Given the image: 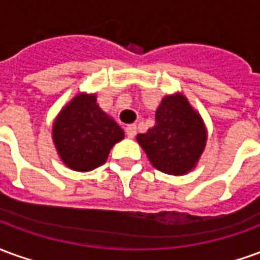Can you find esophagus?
Wrapping results in <instances>:
<instances>
[{"label":"esophagus","mask_w":260,"mask_h":260,"mask_svg":"<svg viewBox=\"0 0 260 260\" xmlns=\"http://www.w3.org/2000/svg\"><path fill=\"white\" fill-rule=\"evenodd\" d=\"M125 134L128 138H135L136 135V125H128L126 128H125Z\"/></svg>","instance_id":"obj_1"}]
</instances>
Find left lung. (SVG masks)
Segmentation results:
<instances>
[{
	"mask_svg": "<svg viewBox=\"0 0 260 260\" xmlns=\"http://www.w3.org/2000/svg\"><path fill=\"white\" fill-rule=\"evenodd\" d=\"M138 142L150 163L166 174L181 175L195 167L206 143V131L182 94L164 97L156 111V124Z\"/></svg>",
	"mask_w": 260,
	"mask_h": 260,
	"instance_id": "left-lung-1",
	"label": "left lung"
}]
</instances>
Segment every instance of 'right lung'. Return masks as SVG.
<instances>
[{"label":"right lung","mask_w":260,"mask_h":260,"mask_svg":"<svg viewBox=\"0 0 260 260\" xmlns=\"http://www.w3.org/2000/svg\"><path fill=\"white\" fill-rule=\"evenodd\" d=\"M53 139L69 169L90 171L106 163L111 147L124 139V131L103 113L94 94H78L55 119Z\"/></svg>","instance_id":"right-lung-1"}]
</instances>
